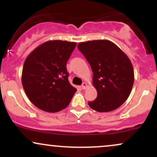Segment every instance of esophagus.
I'll return each mask as SVG.
<instances>
[{"instance_id":"1","label":"esophagus","mask_w":157,"mask_h":157,"mask_svg":"<svg viewBox=\"0 0 157 157\" xmlns=\"http://www.w3.org/2000/svg\"><path fill=\"white\" fill-rule=\"evenodd\" d=\"M86 87H87V84H86V82H82V84L81 85V88H82V89H86Z\"/></svg>"}]
</instances>
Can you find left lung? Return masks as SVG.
<instances>
[{"label": "left lung", "instance_id": "left-lung-1", "mask_svg": "<svg viewBox=\"0 0 157 157\" xmlns=\"http://www.w3.org/2000/svg\"><path fill=\"white\" fill-rule=\"evenodd\" d=\"M77 48L93 71V86L97 91L90 108L109 112L120 107L130 94L134 81L130 59L111 41L97 40L80 43Z\"/></svg>", "mask_w": 157, "mask_h": 157}]
</instances>
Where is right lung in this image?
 Here are the masks:
<instances>
[{"instance_id":"1","label":"right lung","mask_w":157,"mask_h":157,"mask_svg":"<svg viewBox=\"0 0 157 157\" xmlns=\"http://www.w3.org/2000/svg\"><path fill=\"white\" fill-rule=\"evenodd\" d=\"M76 44L48 40L26 57L21 80L27 97L37 108L55 113L66 109L71 102L77 89L68 81L66 63Z\"/></svg>"}]
</instances>
